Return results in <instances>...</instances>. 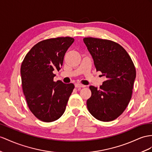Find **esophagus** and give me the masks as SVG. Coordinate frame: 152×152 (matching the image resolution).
Segmentation results:
<instances>
[{
    "mask_svg": "<svg viewBox=\"0 0 152 152\" xmlns=\"http://www.w3.org/2000/svg\"><path fill=\"white\" fill-rule=\"evenodd\" d=\"M85 87V85H82V84H81V83H77L75 84V87H76V88Z\"/></svg>",
    "mask_w": 152,
    "mask_h": 152,
    "instance_id": "1",
    "label": "esophagus"
}]
</instances>
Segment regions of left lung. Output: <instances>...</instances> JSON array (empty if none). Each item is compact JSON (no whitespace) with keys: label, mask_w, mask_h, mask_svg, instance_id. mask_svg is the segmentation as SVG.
<instances>
[{"label":"left lung","mask_w":152,"mask_h":152,"mask_svg":"<svg viewBox=\"0 0 152 152\" xmlns=\"http://www.w3.org/2000/svg\"><path fill=\"white\" fill-rule=\"evenodd\" d=\"M83 42L96 71L105 77L99 89L89 87L92 94L87 101V108L98 120L111 121L122 114L131 99L136 76L134 64L118 43L92 37L84 38Z\"/></svg>","instance_id":"1"}]
</instances>
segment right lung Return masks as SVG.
Segmentation results:
<instances>
[{
    "mask_svg": "<svg viewBox=\"0 0 152 152\" xmlns=\"http://www.w3.org/2000/svg\"><path fill=\"white\" fill-rule=\"evenodd\" d=\"M75 41L58 37L34 45L23 60L20 74L23 92L31 112L44 122H52L63 115L75 85L54 81V70L59 71L65 54Z\"/></svg>",
    "mask_w": 152,
    "mask_h": 152,
    "instance_id": "right-lung-1",
    "label": "right lung"
}]
</instances>
